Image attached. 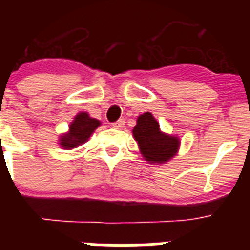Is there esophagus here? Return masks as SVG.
I'll list each match as a JSON object with an SVG mask.
<instances>
[{"mask_svg":"<svg viewBox=\"0 0 250 250\" xmlns=\"http://www.w3.org/2000/svg\"><path fill=\"white\" fill-rule=\"evenodd\" d=\"M124 125H125V120H124V119H119L118 121L112 123V126L116 127V129H120V127H123Z\"/></svg>","mask_w":250,"mask_h":250,"instance_id":"obj_1","label":"esophagus"}]
</instances>
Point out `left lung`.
Here are the masks:
<instances>
[{
	"label": "left lung",
	"mask_w": 250,
	"mask_h": 250,
	"mask_svg": "<svg viewBox=\"0 0 250 250\" xmlns=\"http://www.w3.org/2000/svg\"><path fill=\"white\" fill-rule=\"evenodd\" d=\"M132 134L143 156L150 163H165L178 151V138L163 134L159 129V123L150 112L139 116Z\"/></svg>",
	"instance_id": "8db88e82"
}]
</instances>
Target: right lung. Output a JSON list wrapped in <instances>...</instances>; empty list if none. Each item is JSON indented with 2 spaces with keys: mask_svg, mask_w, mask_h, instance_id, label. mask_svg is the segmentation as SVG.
I'll return each mask as SVG.
<instances>
[{
  "mask_svg": "<svg viewBox=\"0 0 250 250\" xmlns=\"http://www.w3.org/2000/svg\"><path fill=\"white\" fill-rule=\"evenodd\" d=\"M98 126H100V121L90 118L86 112H80L70 125V131L60 139L61 146L72 149L77 145L83 144Z\"/></svg>",
  "mask_w": 250,
  "mask_h": 250,
  "instance_id": "1",
  "label": "right lung"
}]
</instances>
